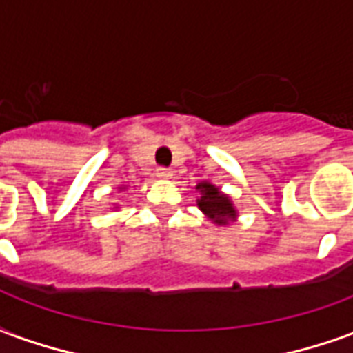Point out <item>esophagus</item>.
Wrapping results in <instances>:
<instances>
[{
    "instance_id": "esophagus-1",
    "label": "esophagus",
    "mask_w": 353,
    "mask_h": 353,
    "mask_svg": "<svg viewBox=\"0 0 353 353\" xmlns=\"http://www.w3.org/2000/svg\"><path fill=\"white\" fill-rule=\"evenodd\" d=\"M157 176L162 177V179H168V177H172V170H170V168H164V166H161V168L157 170Z\"/></svg>"
}]
</instances>
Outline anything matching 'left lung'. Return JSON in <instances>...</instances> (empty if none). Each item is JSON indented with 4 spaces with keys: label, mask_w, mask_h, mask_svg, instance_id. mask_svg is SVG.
I'll use <instances>...</instances> for the list:
<instances>
[{
    "label": "left lung",
    "mask_w": 353,
    "mask_h": 353,
    "mask_svg": "<svg viewBox=\"0 0 353 353\" xmlns=\"http://www.w3.org/2000/svg\"><path fill=\"white\" fill-rule=\"evenodd\" d=\"M202 196L199 200V208L208 215L212 217L217 225H225V223L232 219L236 212L230 204L229 196H225L219 192V189H215L212 183H200L199 185Z\"/></svg>",
    "instance_id": "1"
}]
</instances>
